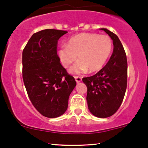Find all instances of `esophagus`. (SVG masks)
Listing matches in <instances>:
<instances>
[{"mask_svg":"<svg viewBox=\"0 0 148 148\" xmlns=\"http://www.w3.org/2000/svg\"><path fill=\"white\" fill-rule=\"evenodd\" d=\"M74 78H75V80L77 84H79V83H80L82 81V79H81V77H80V76H75Z\"/></svg>","mask_w":148,"mask_h":148,"instance_id":"34e87169","label":"esophagus"}]
</instances>
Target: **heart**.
Masks as SVG:
<instances>
[{
  "mask_svg": "<svg viewBox=\"0 0 148 148\" xmlns=\"http://www.w3.org/2000/svg\"><path fill=\"white\" fill-rule=\"evenodd\" d=\"M113 42L108 35L80 33L71 37L68 45H62L58 51L60 62L68 67L79 60L70 69L72 74L90 72L101 69L111 56Z\"/></svg>",
  "mask_w": 148,
  "mask_h": 148,
  "instance_id": "1",
  "label": "heart"
}]
</instances>
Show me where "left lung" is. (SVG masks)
Wrapping results in <instances>:
<instances>
[{
    "label": "left lung",
    "instance_id": "8db88e82",
    "mask_svg": "<svg viewBox=\"0 0 148 148\" xmlns=\"http://www.w3.org/2000/svg\"><path fill=\"white\" fill-rule=\"evenodd\" d=\"M113 40V51L109 60L95 75L83 78L88 88V109L95 116L105 118L118 111L123 102L127 82V61L125 49L115 34L101 28Z\"/></svg>",
    "mask_w": 148,
    "mask_h": 148
}]
</instances>
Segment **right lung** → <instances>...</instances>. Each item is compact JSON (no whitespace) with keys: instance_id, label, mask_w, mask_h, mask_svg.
I'll use <instances>...</instances> for the list:
<instances>
[{"instance_id":"right-lung-1","label":"right lung","mask_w":148,"mask_h":148,"mask_svg":"<svg viewBox=\"0 0 148 148\" xmlns=\"http://www.w3.org/2000/svg\"><path fill=\"white\" fill-rule=\"evenodd\" d=\"M64 30L45 29L34 33L22 53L23 80L35 108L49 118L62 115L76 82L60 62L58 40Z\"/></svg>"}]
</instances>
